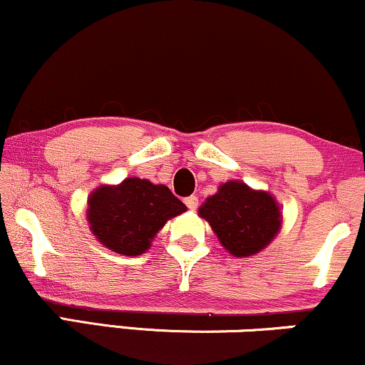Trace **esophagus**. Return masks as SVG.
Returning a JSON list of instances; mask_svg holds the SVG:
<instances>
[{
	"label": "esophagus",
	"mask_w": 365,
	"mask_h": 365,
	"mask_svg": "<svg viewBox=\"0 0 365 365\" xmlns=\"http://www.w3.org/2000/svg\"><path fill=\"white\" fill-rule=\"evenodd\" d=\"M184 203H186V207L190 210L198 208V198H196V196H187V198L184 200Z\"/></svg>",
	"instance_id": "1"
}]
</instances>
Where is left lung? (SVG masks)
<instances>
[{
	"instance_id": "obj_1",
	"label": "left lung",
	"mask_w": 365,
	"mask_h": 365,
	"mask_svg": "<svg viewBox=\"0 0 365 365\" xmlns=\"http://www.w3.org/2000/svg\"><path fill=\"white\" fill-rule=\"evenodd\" d=\"M198 215L208 222L218 241L235 258L258 255L282 227L277 200L246 182L227 181L201 205Z\"/></svg>"
}]
</instances>
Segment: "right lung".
<instances>
[{
    "mask_svg": "<svg viewBox=\"0 0 365 365\" xmlns=\"http://www.w3.org/2000/svg\"><path fill=\"white\" fill-rule=\"evenodd\" d=\"M186 212L164 184L128 178L118 186H98L90 192L87 220L97 241L123 256L147 252L167 220Z\"/></svg>",
    "mask_w": 365,
    "mask_h": 365,
    "instance_id": "right-lung-1",
    "label": "right lung"
}]
</instances>
